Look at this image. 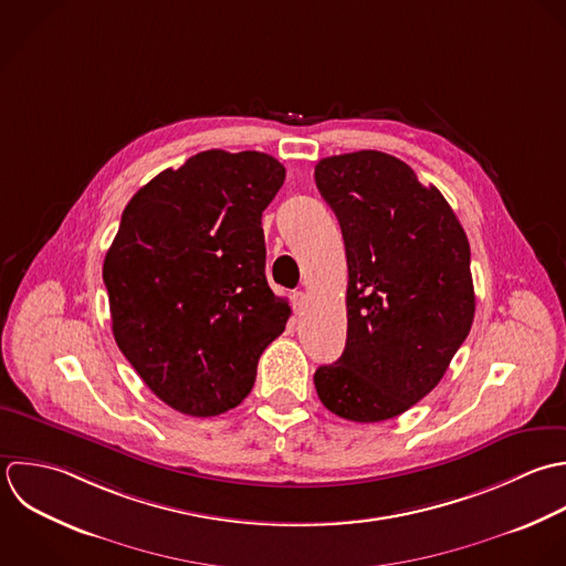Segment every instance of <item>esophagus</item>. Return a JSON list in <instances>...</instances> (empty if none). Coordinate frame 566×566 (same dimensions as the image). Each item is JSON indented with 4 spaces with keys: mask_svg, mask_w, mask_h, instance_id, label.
<instances>
[{
    "mask_svg": "<svg viewBox=\"0 0 566 566\" xmlns=\"http://www.w3.org/2000/svg\"><path fill=\"white\" fill-rule=\"evenodd\" d=\"M306 302H308V297H306L304 291L293 293V311H295V313H302V311L306 308Z\"/></svg>",
    "mask_w": 566,
    "mask_h": 566,
    "instance_id": "34e87169",
    "label": "esophagus"
}]
</instances>
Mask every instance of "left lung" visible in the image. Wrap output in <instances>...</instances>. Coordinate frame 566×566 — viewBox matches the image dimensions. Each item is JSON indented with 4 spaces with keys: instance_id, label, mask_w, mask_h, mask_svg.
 <instances>
[{
    "instance_id": "obj_1",
    "label": "left lung",
    "mask_w": 566,
    "mask_h": 566,
    "mask_svg": "<svg viewBox=\"0 0 566 566\" xmlns=\"http://www.w3.org/2000/svg\"><path fill=\"white\" fill-rule=\"evenodd\" d=\"M315 182L348 262L346 348L317 368V397L342 419L388 421L437 388L472 328L470 242L443 193L390 154L322 158Z\"/></svg>"
}]
</instances>
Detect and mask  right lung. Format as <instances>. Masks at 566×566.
<instances>
[{
    "label": "right lung",
    "instance_id": "obj_1",
    "mask_svg": "<svg viewBox=\"0 0 566 566\" xmlns=\"http://www.w3.org/2000/svg\"><path fill=\"white\" fill-rule=\"evenodd\" d=\"M286 169L262 151L207 149L127 202L105 253L116 346L169 408L216 417L251 392L291 306L266 282L262 211Z\"/></svg>",
    "mask_w": 566,
    "mask_h": 566
}]
</instances>
